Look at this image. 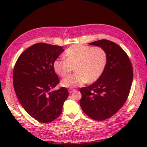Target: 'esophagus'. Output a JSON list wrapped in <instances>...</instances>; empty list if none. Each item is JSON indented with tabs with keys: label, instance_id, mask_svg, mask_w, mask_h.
Returning <instances> with one entry per match:
<instances>
[{
	"label": "esophagus",
	"instance_id": "esophagus-1",
	"mask_svg": "<svg viewBox=\"0 0 147 147\" xmlns=\"http://www.w3.org/2000/svg\"><path fill=\"white\" fill-rule=\"evenodd\" d=\"M74 91H75V89H69V93H73V92H74Z\"/></svg>",
	"mask_w": 147,
	"mask_h": 147
}]
</instances>
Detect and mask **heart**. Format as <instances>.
Segmentation results:
<instances>
[{
  "label": "heart",
  "instance_id": "b5f03b06",
  "mask_svg": "<svg viewBox=\"0 0 147 147\" xmlns=\"http://www.w3.org/2000/svg\"><path fill=\"white\" fill-rule=\"evenodd\" d=\"M65 59H56L54 69L59 76L65 77L74 68L75 73L65 77L61 86L66 88L80 86L88 82H94L103 73L107 63L106 51L100 47H89L77 44L66 50Z\"/></svg>",
  "mask_w": 147,
  "mask_h": 147
}]
</instances>
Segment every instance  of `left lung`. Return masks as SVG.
Here are the masks:
<instances>
[{
	"label": "left lung",
	"instance_id": "8db88e82",
	"mask_svg": "<svg viewBox=\"0 0 147 147\" xmlns=\"http://www.w3.org/2000/svg\"><path fill=\"white\" fill-rule=\"evenodd\" d=\"M89 44L106 51L107 63L95 82L80 89V104L89 117L103 121L115 114L127 100L133 81V68L127 54L117 44L107 39Z\"/></svg>",
	"mask_w": 147,
	"mask_h": 147
}]
</instances>
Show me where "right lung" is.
<instances>
[{
  "label": "right lung",
  "mask_w": 147,
  "mask_h": 147,
  "mask_svg": "<svg viewBox=\"0 0 147 147\" xmlns=\"http://www.w3.org/2000/svg\"><path fill=\"white\" fill-rule=\"evenodd\" d=\"M63 51L61 46L38 43L23 52L15 64L13 83L19 102L32 117L42 123L58 118L68 97L64 87L52 90L59 82L54 62Z\"/></svg>",
  "instance_id": "obj_1"
}]
</instances>
